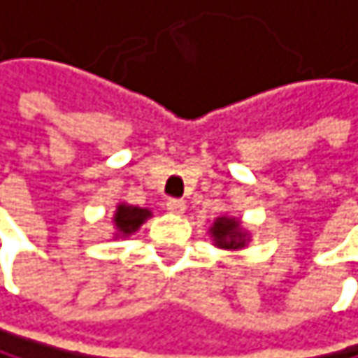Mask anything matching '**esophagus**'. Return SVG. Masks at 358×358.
<instances>
[{"mask_svg":"<svg viewBox=\"0 0 358 358\" xmlns=\"http://www.w3.org/2000/svg\"><path fill=\"white\" fill-rule=\"evenodd\" d=\"M167 210L171 213V215H182L185 213V208H187V203L182 201V199H167Z\"/></svg>","mask_w":358,"mask_h":358,"instance_id":"1","label":"esophagus"}]
</instances>
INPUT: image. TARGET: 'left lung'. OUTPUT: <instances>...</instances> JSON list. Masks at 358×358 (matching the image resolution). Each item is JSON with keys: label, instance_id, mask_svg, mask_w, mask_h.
<instances>
[{"label": "left lung", "instance_id": "obj_1", "mask_svg": "<svg viewBox=\"0 0 358 358\" xmlns=\"http://www.w3.org/2000/svg\"><path fill=\"white\" fill-rule=\"evenodd\" d=\"M208 234L213 238V245L219 249H227V251H241L249 245L251 234L249 229L241 223V219L236 217H217L215 223L208 227Z\"/></svg>", "mask_w": 358, "mask_h": 358}]
</instances>
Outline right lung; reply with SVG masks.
Listing matches in <instances>:
<instances>
[{"label": "right lung", "instance_id": "1", "mask_svg": "<svg viewBox=\"0 0 358 358\" xmlns=\"http://www.w3.org/2000/svg\"><path fill=\"white\" fill-rule=\"evenodd\" d=\"M150 217L148 208H139V206H131L127 201H120L115 206V213H113V238H129L131 234H135Z\"/></svg>", "mask_w": 358, "mask_h": 358}]
</instances>
